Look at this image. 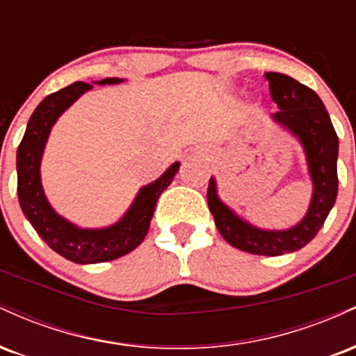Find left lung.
<instances>
[{"mask_svg": "<svg viewBox=\"0 0 356 356\" xmlns=\"http://www.w3.org/2000/svg\"><path fill=\"white\" fill-rule=\"evenodd\" d=\"M266 79L271 99L280 108L273 118L291 130L305 147L314 186L308 214L288 231L256 229L219 201L214 179L207 187V206L220 236L231 246L251 254L281 256L306 246L321 229L334 206L338 194V136L321 99L312 88L283 73L268 72Z\"/></svg>", "mask_w": 356, "mask_h": 356, "instance_id": "left-lung-1", "label": "left lung"}]
</instances>
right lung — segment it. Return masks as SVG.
<instances>
[{
	"instance_id": "obj_1",
	"label": "right lung",
	"mask_w": 356,
	"mask_h": 356,
	"mask_svg": "<svg viewBox=\"0 0 356 356\" xmlns=\"http://www.w3.org/2000/svg\"><path fill=\"white\" fill-rule=\"evenodd\" d=\"M118 81H122V79H105L100 81V85ZM90 88V83L75 81L44 97L30 117L26 132L16 152L18 201L23 214L53 251L79 264L105 263L134 251L147 236L159 197L172 182L181 165L175 162L162 177L150 186L142 187L132 207L115 226L107 229H79L68 220L60 218L43 194L40 182V161L48 134L56 118Z\"/></svg>"
}]
</instances>
